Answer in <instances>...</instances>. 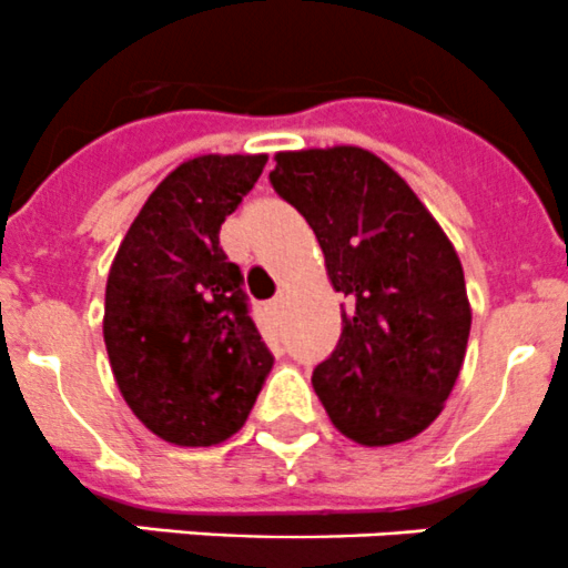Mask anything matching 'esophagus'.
<instances>
[{
    "mask_svg": "<svg viewBox=\"0 0 568 568\" xmlns=\"http://www.w3.org/2000/svg\"><path fill=\"white\" fill-rule=\"evenodd\" d=\"M284 306H286V295H284V292H278V295L271 301V312L273 314H282Z\"/></svg>",
    "mask_w": 568,
    "mask_h": 568,
    "instance_id": "34e87169",
    "label": "esophagus"
}]
</instances>
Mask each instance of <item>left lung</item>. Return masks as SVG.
Returning a JSON list of instances; mask_svg holds the SVG:
<instances>
[{
    "label": "left lung",
    "instance_id": "8db88e82",
    "mask_svg": "<svg viewBox=\"0 0 568 568\" xmlns=\"http://www.w3.org/2000/svg\"><path fill=\"white\" fill-rule=\"evenodd\" d=\"M271 184L312 226L342 306V336L314 367L331 423L367 447L423 434L467 353L464 267L436 217L373 151H282Z\"/></svg>",
    "mask_w": 568,
    "mask_h": 568
}]
</instances>
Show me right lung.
I'll return each instance as SVG.
<instances>
[{
    "label": "right lung",
    "instance_id": "1",
    "mask_svg": "<svg viewBox=\"0 0 568 568\" xmlns=\"http://www.w3.org/2000/svg\"><path fill=\"white\" fill-rule=\"evenodd\" d=\"M265 154H204L168 173L129 226L104 295V345L134 417L179 447L221 445L254 408L273 353L221 226Z\"/></svg>",
    "mask_w": 568,
    "mask_h": 568
}]
</instances>
